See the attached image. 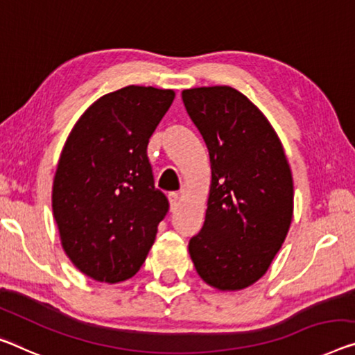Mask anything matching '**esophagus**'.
Returning a JSON list of instances; mask_svg holds the SVG:
<instances>
[{"label":"esophagus","instance_id":"obj_1","mask_svg":"<svg viewBox=\"0 0 355 355\" xmlns=\"http://www.w3.org/2000/svg\"><path fill=\"white\" fill-rule=\"evenodd\" d=\"M168 201H170V209L176 211L178 206H179V193L171 192L170 195H168Z\"/></svg>","mask_w":355,"mask_h":355}]
</instances>
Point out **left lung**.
<instances>
[{"instance_id": "8db88e82", "label": "left lung", "mask_w": 355, "mask_h": 355, "mask_svg": "<svg viewBox=\"0 0 355 355\" xmlns=\"http://www.w3.org/2000/svg\"><path fill=\"white\" fill-rule=\"evenodd\" d=\"M209 150L206 219L189 252L201 279L219 291L259 281L287 236L293 181L279 138L260 109L228 85L182 92Z\"/></svg>"}]
</instances>
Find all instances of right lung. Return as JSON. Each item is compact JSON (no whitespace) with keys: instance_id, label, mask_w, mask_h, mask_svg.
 Returning a JSON list of instances; mask_svg holds the SVG:
<instances>
[{"instance_id":"add662e5","label":"right lung","mask_w":355,"mask_h":355,"mask_svg":"<svg viewBox=\"0 0 355 355\" xmlns=\"http://www.w3.org/2000/svg\"><path fill=\"white\" fill-rule=\"evenodd\" d=\"M173 90L128 85L96 100L71 130L52 187L63 250L92 279L127 281L139 271L166 216L147 144Z\"/></svg>"}]
</instances>
